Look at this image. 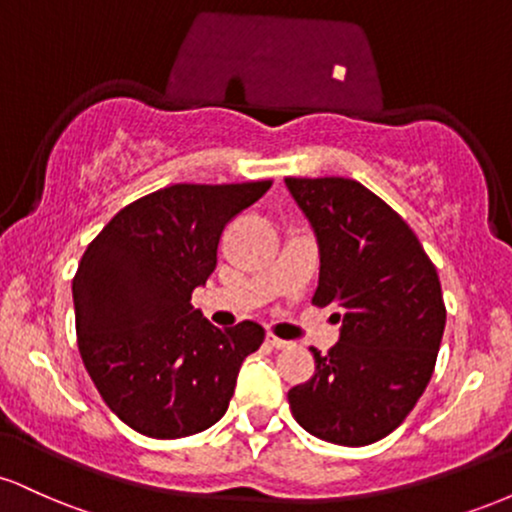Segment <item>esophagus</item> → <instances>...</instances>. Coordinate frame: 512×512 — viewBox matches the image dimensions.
Instances as JSON below:
<instances>
[{"mask_svg": "<svg viewBox=\"0 0 512 512\" xmlns=\"http://www.w3.org/2000/svg\"><path fill=\"white\" fill-rule=\"evenodd\" d=\"M267 342L274 346V349H289L291 346V342H286V339H279V337H274V334H267Z\"/></svg>", "mask_w": 512, "mask_h": 512, "instance_id": "1", "label": "esophagus"}]
</instances>
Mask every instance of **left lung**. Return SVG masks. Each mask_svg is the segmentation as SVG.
Returning a JSON list of instances; mask_svg holds the SVG:
<instances>
[{
    "label": "left lung",
    "instance_id": "1",
    "mask_svg": "<svg viewBox=\"0 0 512 512\" xmlns=\"http://www.w3.org/2000/svg\"><path fill=\"white\" fill-rule=\"evenodd\" d=\"M313 226V303L337 305L339 342L313 349L315 375L289 390L293 419L315 438L358 448L385 438L424 395L445 303L419 238L378 195L349 178H286Z\"/></svg>",
    "mask_w": 512,
    "mask_h": 512
}]
</instances>
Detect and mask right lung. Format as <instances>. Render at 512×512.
I'll return each mask as SVG.
<instances>
[{"label": "right lung", "mask_w": 512, "mask_h": 512, "mask_svg": "<svg viewBox=\"0 0 512 512\" xmlns=\"http://www.w3.org/2000/svg\"><path fill=\"white\" fill-rule=\"evenodd\" d=\"M269 187H163L117 211L81 257L72 284L81 358L105 404L142 436L214 426L264 342L257 322L219 330L190 301L216 269L226 223Z\"/></svg>", "instance_id": "right-lung-1"}]
</instances>
